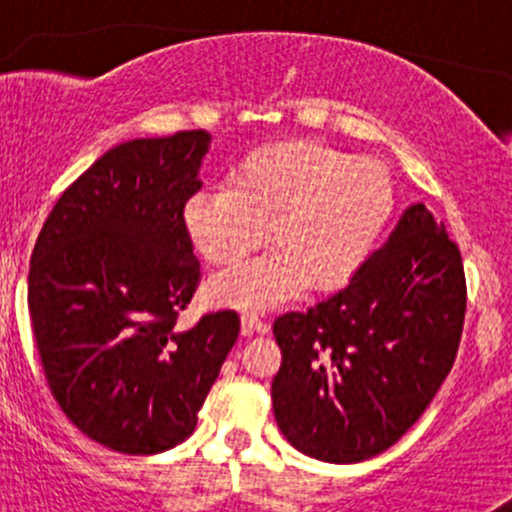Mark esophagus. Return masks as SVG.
Listing matches in <instances>:
<instances>
[{
    "mask_svg": "<svg viewBox=\"0 0 512 512\" xmlns=\"http://www.w3.org/2000/svg\"><path fill=\"white\" fill-rule=\"evenodd\" d=\"M240 322H243V332L245 334H252V332L267 334L269 332V322H264L262 317L255 315V313H243V315H240Z\"/></svg>",
    "mask_w": 512,
    "mask_h": 512,
    "instance_id": "1",
    "label": "esophagus"
}]
</instances>
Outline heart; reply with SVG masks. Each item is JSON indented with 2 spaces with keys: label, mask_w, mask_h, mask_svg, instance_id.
<instances>
[{
  "label": "heart",
  "mask_w": 512,
  "mask_h": 512,
  "mask_svg": "<svg viewBox=\"0 0 512 512\" xmlns=\"http://www.w3.org/2000/svg\"><path fill=\"white\" fill-rule=\"evenodd\" d=\"M395 182L373 158H349L320 142L252 151L228 187L199 190L182 204V226L211 264H236L269 240L274 250L214 276L216 303L260 310L305 284L332 289L366 260L395 211Z\"/></svg>",
  "instance_id": "heart-1"
}]
</instances>
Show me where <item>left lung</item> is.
<instances>
[{
	"mask_svg": "<svg viewBox=\"0 0 512 512\" xmlns=\"http://www.w3.org/2000/svg\"><path fill=\"white\" fill-rule=\"evenodd\" d=\"M464 310L460 248L424 204H411L342 291L274 320L281 433L334 464L395 445L448 378Z\"/></svg>",
	"mask_w": 512,
	"mask_h": 512,
	"instance_id": "1",
	"label": "left lung"
}]
</instances>
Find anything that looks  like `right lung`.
<instances>
[{
  "label": "right lung",
  "mask_w": 512,
  "mask_h": 512,
  "mask_svg": "<svg viewBox=\"0 0 512 512\" xmlns=\"http://www.w3.org/2000/svg\"><path fill=\"white\" fill-rule=\"evenodd\" d=\"M211 137L132 139L81 173L43 223L28 272L40 363L67 419L125 455L180 445L236 344L219 310L180 330L202 272L182 226Z\"/></svg>",
  "instance_id": "1"
}]
</instances>
